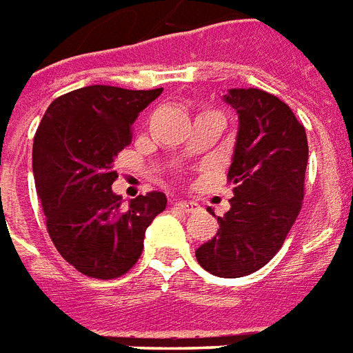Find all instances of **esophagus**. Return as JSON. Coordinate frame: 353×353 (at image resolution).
<instances>
[{
    "label": "esophagus",
    "instance_id": "obj_1",
    "mask_svg": "<svg viewBox=\"0 0 353 353\" xmlns=\"http://www.w3.org/2000/svg\"><path fill=\"white\" fill-rule=\"evenodd\" d=\"M176 207H179V209H182L184 212H194V211H197V209H199L196 201H186V199H182V201H176Z\"/></svg>",
    "mask_w": 353,
    "mask_h": 353
}]
</instances>
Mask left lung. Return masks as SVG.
Here are the masks:
<instances>
[{
	"label": "left lung",
	"instance_id": "obj_1",
	"mask_svg": "<svg viewBox=\"0 0 353 353\" xmlns=\"http://www.w3.org/2000/svg\"><path fill=\"white\" fill-rule=\"evenodd\" d=\"M224 101L239 116L228 171L236 188L230 211L216 219V236L196 259L212 276L243 277L276 256L301 212L308 139L291 108L270 92L230 89Z\"/></svg>",
	"mask_w": 353,
	"mask_h": 353
}]
</instances>
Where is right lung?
<instances>
[{"mask_svg": "<svg viewBox=\"0 0 353 353\" xmlns=\"http://www.w3.org/2000/svg\"><path fill=\"white\" fill-rule=\"evenodd\" d=\"M163 89L89 85L51 102L34 137L32 165L47 232L83 276L114 279L139 262L144 232L165 211L163 192L131 199L112 192L114 157L132 141V123Z\"/></svg>", "mask_w": 353, "mask_h": 353, "instance_id": "add662e5", "label": "right lung"}]
</instances>
